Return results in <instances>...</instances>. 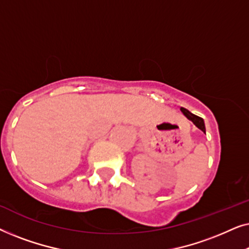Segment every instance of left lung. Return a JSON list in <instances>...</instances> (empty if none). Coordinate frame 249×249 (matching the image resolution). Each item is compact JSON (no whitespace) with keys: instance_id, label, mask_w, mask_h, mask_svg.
Instances as JSON below:
<instances>
[{"instance_id":"1","label":"left lung","mask_w":249,"mask_h":249,"mask_svg":"<svg viewBox=\"0 0 249 249\" xmlns=\"http://www.w3.org/2000/svg\"><path fill=\"white\" fill-rule=\"evenodd\" d=\"M180 111L182 112L183 115H185V117H186L187 119H188V120L192 121L193 124H195L197 128L200 129V130H202V131L204 132V134H205V132H206L205 124H204V120H203L202 118H199V117H197V115L193 114L192 112L188 111V110H187V108H185V107H180Z\"/></svg>"}]
</instances>
